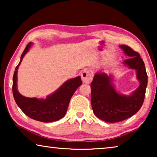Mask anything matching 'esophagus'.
Listing matches in <instances>:
<instances>
[{"label":"esophagus","mask_w":157,"mask_h":157,"mask_svg":"<svg viewBox=\"0 0 157 157\" xmlns=\"http://www.w3.org/2000/svg\"><path fill=\"white\" fill-rule=\"evenodd\" d=\"M82 80L85 84H90L92 81L93 75L88 70H84L81 74Z\"/></svg>","instance_id":"34e87169"}]
</instances>
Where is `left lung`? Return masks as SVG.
<instances>
[{"instance_id": "obj_1", "label": "left lung", "mask_w": 157, "mask_h": 157, "mask_svg": "<svg viewBox=\"0 0 157 157\" xmlns=\"http://www.w3.org/2000/svg\"><path fill=\"white\" fill-rule=\"evenodd\" d=\"M120 47L129 57L123 63L136 71L140 85L132 95H122L114 89L110 77L102 73L95 74L91 84L92 109L98 118L108 123L124 121L139 111L144 102L147 85L145 63L140 55L125 45Z\"/></svg>"}]
</instances>
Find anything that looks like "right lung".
<instances>
[{"label":"right lung","instance_id":"add662e5","mask_svg":"<svg viewBox=\"0 0 157 157\" xmlns=\"http://www.w3.org/2000/svg\"><path fill=\"white\" fill-rule=\"evenodd\" d=\"M31 45L32 43L30 42L26 46L13 76L12 92L15 102L25 115L34 120L44 123L57 121L65 116L71 97L76 89L82 84L81 78L78 76L67 80L55 93L47 96L45 100L23 96L17 90V71Z\"/></svg>","mask_w":157,"mask_h":157}]
</instances>
